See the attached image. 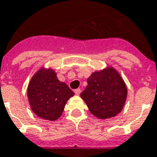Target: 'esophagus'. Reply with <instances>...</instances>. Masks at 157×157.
<instances>
[{"mask_svg": "<svg viewBox=\"0 0 157 157\" xmlns=\"http://www.w3.org/2000/svg\"><path fill=\"white\" fill-rule=\"evenodd\" d=\"M74 92H75V95H80V94H81V89H80V88H77V89H75Z\"/></svg>", "mask_w": 157, "mask_h": 157, "instance_id": "1", "label": "esophagus"}]
</instances>
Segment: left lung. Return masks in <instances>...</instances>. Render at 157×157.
I'll return each mask as SVG.
<instances>
[{
  "label": "left lung",
  "mask_w": 157,
  "mask_h": 157,
  "mask_svg": "<svg viewBox=\"0 0 157 157\" xmlns=\"http://www.w3.org/2000/svg\"><path fill=\"white\" fill-rule=\"evenodd\" d=\"M127 86L114 69L93 73L81 94L90 112L100 119L116 117L124 106Z\"/></svg>",
  "instance_id": "8db88e82"
}]
</instances>
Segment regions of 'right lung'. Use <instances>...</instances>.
Instances as JSON below:
<instances>
[{"instance_id": "add662e5", "label": "right lung", "mask_w": 157, "mask_h": 157, "mask_svg": "<svg viewBox=\"0 0 157 157\" xmlns=\"http://www.w3.org/2000/svg\"><path fill=\"white\" fill-rule=\"evenodd\" d=\"M75 94L59 82L54 71L41 69L34 75L28 86L31 109L42 119L55 121L59 118L67 100Z\"/></svg>"}]
</instances>
